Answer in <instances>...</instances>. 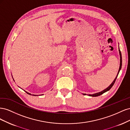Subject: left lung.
Here are the masks:
<instances>
[{
  "label": "left lung",
  "instance_id": "1",
  "mask_svg": "<svg viewBox=\"0 0 130 130\" xmlns=\"http://www.w3.org/2000/svg\"><path fill=\"white\" fill-rule=\"evenodd\" d=\"M119 55H120V66H119V68L118 72V74H117V76H116V78H115V80H113V81L112 82V84H111V85H110L107 88H106V89H105L103 90H102V91H101V92H98V93H94V94H89L88 96H93V97L99 96V95H101V94H103V93H105V92H106L108 91V90L112 87V86H113L114 84L115 83V81H116V79H117L118 75V74H119V72H120V69H121V66H122V57H121V52H120V49H119ZM84 94V95H86V94Z\"/></svg>",
  "mask_w": 130,
  "mask_h": 130
}]
</instances>
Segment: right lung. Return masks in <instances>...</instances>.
<instances>
[{
  "mask_svg": "<svg viewBox=\"0 0 130 130\" xmlns=\"http://www.w3.org/2000/svg\"><path fill=\"white\" fill-rule=\"evenodd\" d=\"M24 91L27 93V94H29V95H31V94H30V93H28V92H27L26 91H25V90H24ZM42 95H43V94H42ZM32 95H33V96H38V95H34V94H32Z\"/></svg>",
  "mask_w": 130,
  "mask_h": 130,
  "instance_id": "add662e5",
  "label": "right lung"
}]
</instances>
